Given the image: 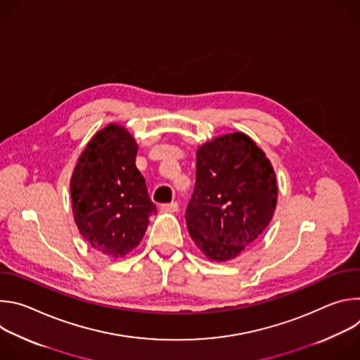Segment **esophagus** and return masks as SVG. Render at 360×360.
<instances>
[{"instance_id": "34e87169", "label": "esophagus", "mask_w": 360, "mask_h": 360, "mask_svg": "<svg viewBox=\"0 0 360 360\" xmlns=\"http://www.w3.org/2000/svg\"><path fill=\"white\" fill-rule=\"evenodd\" d=\"M161 210L165 211V212H176L178 211V203L176 202L164 203V205H161Z\"/></svg>"}]
</instances>
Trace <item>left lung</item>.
<instances>
[{"label":"left lung","mask_w":360,"mask_h":360,"mask_svg":"<svg viewBox=\"0 0 360 360\" xmlns=\"http://www.w3.org/2000/svg\"><path fill=\"white\" fill-rule=\"evenodd\" d=\"M276 174L265 152L243 132L217 136L196 149V181L186 226L200 252L226 262L250 246L274 218Z\"/></svg>","instance_id":"8db88e82"}]
</instances>
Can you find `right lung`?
<instances>
[{
  "label": "right lung",
  "instance_id": "right-lung-1",
  "mask_svg": "<svg viewBox=\"0 0 360 360\" xmlns=\"http://www.w3.org/2000/svg\"><path fill=\"white\" fill-rule=\"evenodd\" d=\"M138 143L120 124H108L86 143L70 189L72 214L82 238L110 258H124L145 235L157 212L135 165Z\"/></svg>",
  "mask_w": 360,
  "mask_h": 360
}]
</instances>
